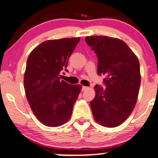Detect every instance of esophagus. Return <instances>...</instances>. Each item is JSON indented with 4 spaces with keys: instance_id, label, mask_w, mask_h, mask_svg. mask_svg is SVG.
<instances>
[{
    "instance_id": "esophagus-1",
    "label": "esophagus",
    "mask_w": 158,
    "mask_h": 158,
    "mask_svg": "<svg viewBox=\"0 0 158 158\" xmlns=\"http://www.w3.org/2000/svg\"><path fill=\"white\" fill-rule=\"evenodd\" d=\"M88 88H89L87 87V86H82V91H86V90H88Z\"/></svg>"
}]
</instances>
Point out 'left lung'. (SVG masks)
<instances>
[{
  "mask_svg": "<svg viewBox=\"0 0 158 158\" xmlns=\"http://www.w3.org/2000/svg\"><path fill=\"white\" fill-rule=\"evenodd\" d=\"M85 42L98 57V74L105 76L103 87L95 85L96 95L90 103L95 121L115 127L129 117L137 100L141 76L139 63L124 41L92 36Z\"/></svg>",
  "mask_w": 158,
  "mask_h": 158,
  "instance_id": "left-lung-1",
  "label": "left lung"
}]
</instances>
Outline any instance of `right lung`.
I'll return each instance as SVG.
<instances>
[{
	"mask_svg": "<svg viewBox=\"0 0 158 158\" xmlns=\"http://www.w3.org/2000/svg\"><path fill=\"white\" fill-rule=\"evenodd\" d=\"M80 38L45 41L29 55L24 77L26 97L37 119L48 127H58L70 118L82 86L61 80ZM64 74V73H63Z\"/></svg>",
	"mask_w": 158,
	"mask_h": 158,
	"instance_id": "1",
	"label": "right lung"
}]
</instances>
